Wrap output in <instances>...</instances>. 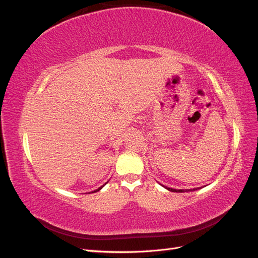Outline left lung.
<instances>
[{"label": "left lung", "mask_w": 258, "mask_h": 258, "mask_svg": "<svg viewBox=\"0 0 258 258\" xmlns=\"http://www.w3.org/2000/svg\"><path fill=\"white\" fill-rule=\"evenodd\" d=\"M162 187H165L166 189H168V190H170V191H173V192H187V191H194V190H198V189H200L201 187H196V188H192V189H175V188H170V187H167V186H165V185H162V184H160Z\"/></svg>", "instance_id": "1"}]
</instances>
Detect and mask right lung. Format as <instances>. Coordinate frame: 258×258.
I'll use <instances>...</instances> for the list:
<instances>
[{
  "mask_svg": "<svg viewBox=\"0 0 258 258\" xmlns=\"http://www.w3.org/2000/svg\"><path fill=\"white\" fill-rule=\"evenodd\" d=\"M106 183H107V182H106ZM106 183H105V184H106ZM105 184H104V185H105ZM104 185H102V186H100L98 189H96V190H93L92 192H96V191H99V190H101V189H102V188H103V186H104Z\"/></svg>",
  "mask_w": 258,
  "mask_h": 258,
  "instance_id": "add662e5",
  "label": "right lung"
}]
</instances>
